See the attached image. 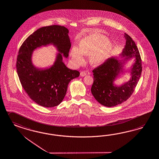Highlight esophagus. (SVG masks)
I'll use <instances>...</instances> for the list:
<instances>
[{
	"instance_id": "esophagus-1",
	"label": "esophagus",
	"mask_w": 159,
	"mask_h": 159,
	"mask_svg": "<svg viewBox=\"0 0 159 159\" xmlns=\"http://www.w3.org/2000/svg\"><path fill=\"white\" fill-rule=\"evenodd\" d=\"M86 74H87V73H86V72H85V71H81V73H80V75H81L82 77H84V76H85Z\"/></svg>"
}]
</instances>
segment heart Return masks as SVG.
Returning a JSON list of instances; mask_svg holds the SVG:
<instances>
[{"label":"heart","instance_id":"heart-1","mask_svg":"<svg viewBox=\"0 0 159 159\" xmlns=\"http://www.w3.org/2000/svg\"><path fill=\"white\" fill-rule=\"evenodd\" d=\"M112 44L106 36L99 33H92L82 39L79 48L74 46L70 50V56L74 65H81L84 62V55H90L92 65H100L110 57Z\"/></svg>","mask_w":159,"mask_h":159}]
</instances>
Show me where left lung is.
Returning a JSON list of instances; mask_svg holds the SVG:
<instances>
[{"label":"left lung","mask_w":159,"mask_h":159,"mask_svg":"<svg viewBox=\"0 0 159 159\" xmlns=\"http://www.w3.org/2000/svg\"><path fill=\"white\" fill-rule=\"evenodd\" d=\"M125 37L126 43L123 55L135 57L130 81L120 87L113 85L114 79L122 67V63L114 58H108L92 71L94 81L91 88L92 93L99 103L106 107L117 106L130 98L142 73V61L139 49L132 38L125 33Z\"/></svg>","instance_id":"8db88e82"}]
</instances>
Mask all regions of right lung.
<instances>
[{
	"mask_svg": "<svg viewBox=\"0 0 159 159\" xmlns=\"http://www.w3.org/2000/svg\"><path fill=\"white\" fill-rule=\"evenodd\" d=\"M68 33L69 30L63 26L43 27L30 34L19 49L16 67L20 84L29 98L40 106L48 108L58 106L65 96L70 81L78 77L80 73L66 66L61 53L58 54L54 65L49 69H37L31 61L32 51L41 45L53 43L67 57L71 48Z\"/></svg>",
	"mask_w": 159,
	"mask_h": 159,
	"instance_id": "add662e5",
	"label": "right lung"
}]
</instances>
